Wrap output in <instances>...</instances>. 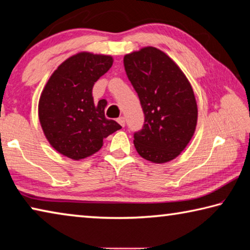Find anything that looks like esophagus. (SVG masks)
<instances>
[{
  "label": "esophagus",
  "mask_w": 250,
  "mask_h": 250,
  "mask_svg": "<svg viewBox=\"0 0 250 250\" xmlns=\"http://www.w3.org/2000/svg\"><path fill=\"white\" fill-rule=\"evenodd\" d=\"M117 122L120 123V124L123 126V127H124V126H125V117H123V116L118 117V118H117Z\"/></svg>",
  "instance_id": "esophagus-1"
}]
</instances>
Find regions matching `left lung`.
Instances as JSON below:
<instances>
[{"label": "left lung", "instance_id": "8db88e82", "mask_svg": "<svg viewBox=\"0 0 250 250\" xmlns=\"http://www.w3.org/2000/svg\"><path fill=\"white\" fill-rule=\"evenodd\" d=\"M124 67L145 116L143 128L134 133L135 148L149 162H169L195 132L197 104L193 88L181 68L155 47L125 55Z\"/></svg>", "mask_w": 250, "mask_h": 250}]
</instances>
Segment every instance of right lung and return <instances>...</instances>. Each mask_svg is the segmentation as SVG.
<instances>
[{"label": "right lung", "mask_w": 250, "mask_h": 250, "mask_svg": "<svg viewBox=\"0 0 250 250\" xmlns=\"http://www.w3.org/2000/svg\"><path fill=\"white\" fill-rule=\"evenodd\" d=\"M113 59L79 53L57 67L39 103L43 132L57 152L72 159L85 158L103 146V140L122 126L105 117L107 102L94 103L93 86L108 71Z\"/></svg>", "instance_id": "right-lung-1"}]
</instances>
